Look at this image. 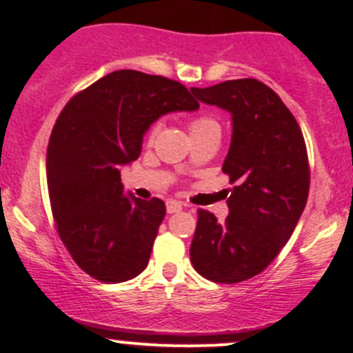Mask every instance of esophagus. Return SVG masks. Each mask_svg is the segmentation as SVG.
Masks as SVG:
<instances>
[{"label":"esophagus","instance_id":"esophagus-1","mask_svg":"<svg viewBox=\"0 0 353 353\" xmlns=\"http://www.w3.org/2000/svg\"><path fill=\"white\" fill-rule=\"evenodd\" d=\"M183 210V203L176 201V199H169L167 201V213H177Z\"/></svg>","mask_w":353,"mask_h":353}]
</instances>
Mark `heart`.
<instances>
[{"label": "heart", "instance_id": "b5f03b06", "mask_svg": "<svg viewBox=\"0 0 353 353\" xmlns=\"http://www.w3.org/2000/svg\"><path fill=\"white\" fill-rule=\"evenodd\" d=\"M213 126H219V124H216L212 117H196V119L191 123V133H193V131L205 130V128H213ZM157 131H159V123H155L154 126L150 128V131H148V140L150 141L154 140Z\"/></svg>", "mask_w": 353, "mask_h": 353}]
</instances>
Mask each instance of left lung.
Wrapping results in <instances>:
<instances>
[{"label":"left lung","instance_id":"1","mask_svg":"<svg viewBox=\"0 0 353 353\" xmlns=\"http://www.w3.org/2000/svg\"><path fill=\"white\" fill-rule=\"evenodd\" d=\"M199 102L230 112L232 140L222 170L232 188L229 216L198 212L191 263L205 279L237 283L261 273L285 245L304 212L309 162L297 121L254 78L191 88Z\"/></svg>","mask_w":353,"mask_h":353}]
</instances>
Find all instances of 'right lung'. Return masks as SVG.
I'll list each match as a JSON object with an SVG mask.
<instances>
[{
    "label": "right lung",
    "mask_w": 353,
    "mask_h": 353,
    "mask_svg": "<svg viewBox=\"0 0 353 353\" xmlns=\"http://www.w3.org/2000/svg\"><path fill=\"white\" fill-rule=\"evenodd\" d=\"M198 108L179 81L117 70L59 114L46 157L52 215L71 258L95 280L126 282L147 268L165 203L124 193L119 169L140 157L160 116Z\"/></svg>",
    "instance_id": "obj_1"
}]
</instances>
